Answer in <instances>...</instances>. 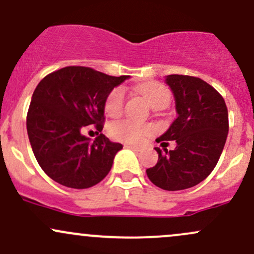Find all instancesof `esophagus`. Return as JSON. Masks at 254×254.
<instances>
[{
    "instance_id": "1",
    "label": "esophagus",
    "mask_w": 254,
    "mask_h": 254,
    "mask_svg": "<svg viewBox=\"0 0 254 254\" xmlns=\"http://www.w3.org/2000/svg\"><path fill=\"white\" fill-rule=\"evenodd\" d=\"M125 147H128V149H130V150L135 151V152H139V151H141L140 147L134 146V145H126V146H125Z\"/></svg>"
}]
</instances>
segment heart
<instances>
[{"instance_id":"heart-1","label":"heart","mask_w":254,"mask_h":254,"mask_svg":"<svg viewBox=\"0 0 254 254\" xmlns=\"http://www.w3.org/2000/svg\"><path fill=\"white\" fill-rule=\"evenodd\" d=\"M138 92L144 97L145 101L152 108L165 107L170 99L169 91L161 84H145L138 86ZM125 108V90L122 87H115L110 91L105 99V113L112 118L120 116ZM108 132L112 138L119 141L128 142V144H139L146 136L152 133V127L150 125L138 124L130 120H121L109 125Z\"/></svg>"}]
</instances>
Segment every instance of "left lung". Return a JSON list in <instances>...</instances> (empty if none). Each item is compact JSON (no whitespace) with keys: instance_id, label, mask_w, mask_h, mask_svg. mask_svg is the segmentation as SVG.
I'll return each mask as SVG.
<instances>
[{"instance_id":"left-lung-1","label":"left lung","mask_w":254,"mask_h":254,"mask_svg":"<svg viewBox=\"0 0 254 254\" xmlns=\"http://www.w3.org/2000/svg\"><path fill=\"white\" fill-rule=\"evenodd\" d=\"M165 82L175 97L178 118L156 139L158 162L146 169L150 181L165 190L190 189L201 182L217 164L226 144L229 122L223 97L200 78L172 74ZM177 147L166 150L167 141Z\"/></svg>"}]
</instances>
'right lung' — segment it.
I'll return each mask as SVG.
<instances>
[{"label":"right lung","instance_id":"add662e5","mask_svg":"<svg viewBox=\"0 0 254 254\" xmlns=\"http://www.w3.org/2000/svg\"><path fill=\"white\" fill-rule=\"evenodd\" d=\"M128 78L69 65L48 74L37 85L27 112V134L37 162L50 179L84 190L108 175L122 145L103 133L91 141L82 129L93 125L102 132L105 99Z\"/></svg>","mask_w":254,"mask_h":254}]
</instances>
